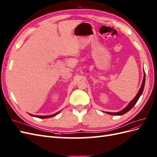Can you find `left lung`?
I'll list each match as a JSON object with an SVG mask.
<instances>
[{"label": "left lung", "mask_w": 157, "mask_h": 157, "mask_svg": "<svg viewBox=\"0 0 157 157\" xmlns=\"http://www.w3.org/2000/svg\"><path fill=\"white\" fill-rule=\"evenodd\" d=\"M145 74L144 71V76H143V82L141 84V88L140 90H139L136 96L134 97L133 99L130 102H129L128 105H127V106L125 107L123 110H122L120 112H118V113H109V112H105V113L106 114H109L110 115H115V116H121V115H123L124 114H126V113H128V112L134 106V105L136 104V102L139 100V98H140V96L142 95V93L143 91V89H144V87H145Z\"/></svg>", "instance_id": "left-lung-1"}]
</instances>
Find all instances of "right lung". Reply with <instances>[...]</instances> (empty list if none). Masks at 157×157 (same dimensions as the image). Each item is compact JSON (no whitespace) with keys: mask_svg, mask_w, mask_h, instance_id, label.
Returning <instances> with one entry per match:
<instances>
[{"mask_svg":"<svg viewBox=\"0 0 157 157\" xmlns=\"http://www.w3.org/2000/svg\"><path fill=\"white\" fill-rule=\"evenodd\" d=\"M60 112H58V113L54 114L52 115H48V116H37V115H33V114H29L30 116H35V117H37V118H51V117H53V116H56V114H58L59 113H60Z\"/></svg>","mask_w":157,"mask_h":157,"instance_id":"obj_1","label":"right lung"}]
</instances>
